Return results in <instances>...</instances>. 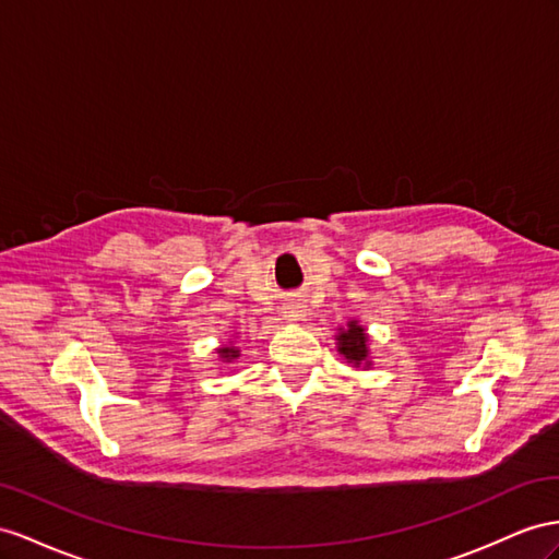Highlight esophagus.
<instances>
[{
    "label": "esophagus",
    "instance_id": "obj_1",
    "mask_svg": "<svg viewBox=\"0 0 559 559\" xmlns=\"http://www.w3.org/2000/svg\"><path fill=\"white\" fill-rule=\"evenodd\" d=\"M283 317L288 321H302L307 317V305L299 302V299H293V302L285 305Z\"/></svg>",
    "mask_w": 559,
    "mask_h": 559
}]
</instances>
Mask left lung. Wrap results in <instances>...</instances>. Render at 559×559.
<instances>
[{
  "label": "left lung",
  "mask_w": 559,
  "mask_h": 559,
  "mask_svg": "<svg viewBox=\"0 0 559 559\" xmlns=\"http://www.w3.org/2000/svg\"><path fill=\"white\" fill-rule=\"evenodd\" d=\"M335 345L337 354L345 356V361L352 364L354 368H373V354H370V337L366 333V328L352 319L347 325H340L335 333Z\"/></svg>",
  "instance_id": "obj_1"
}]
</instances>
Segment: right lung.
<instances>
[{
	"label": "right lung",
	"instance_id": "1",
	"mask_svg": "<svg viewBox=\"0 0 559 559\" xmlns=\"http://www.w3.org/2000/svg\"><path fill=\"white\" fill-rule=\"evenodd\" d=\"M214 354H217L224 364H231V361H236L238 356H240V349L231 342V345H222V347L214 349Z\"/></svg>",
	"mask_w": 559,
	"mask_h": 559
}]
</instances>
